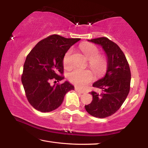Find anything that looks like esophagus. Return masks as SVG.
Returning <instances> with one entry per match:
<instances>
[{"label": "esophagus", "mask_w": 148, "mask_h": 148, "mask_svg": "<svg viewBox=\"0 0 148 148\" xmlns=\"http://www.w3.org/2000/svg\"><path fill=\"white\" fill-rule=\"evenodd\" d=\"M75 91H76L77 92H79V93H80V94H83V93H84V91H80V90H79L78 89H77V88H75Z\"/></svg>", "instance_id": "1"}]
</instances>
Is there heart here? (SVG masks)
<instances>
[{
    "label": "heart",
    "mask_w": 148,
    "mask_h": 148,
    "mask_svg": "<svg viewBox=\"0 0 148 148\" xmlns=\"http://www.w3.org/2000/svg\"><path fill=\"white\" fill-rule=\"evenodd\" d=\"M80 49L89 60V65L97 74H102L106 71L108 61L106 57L100 56L99 49L94 44L84 42L80 45ZM72 48H70L64 53L62 63L65 69L72 66ZM68 79L72 84L80 89H84L90 82L93 80V75L89 70L75 69L68 74Z\"/></svg>",
    "instance_id": "1"
}]
</instances>
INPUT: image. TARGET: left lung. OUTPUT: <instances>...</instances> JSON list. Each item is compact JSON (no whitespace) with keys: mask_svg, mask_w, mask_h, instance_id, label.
<instances>
[{"mask_svg":"<svg viewBox=\"0 0 148 148\" xmlns=\"http://www.w3.org/2000/svg\"><path fill=\"white\" fill-rule=\"evenodd\" d=\"M99 44L106 52L108 69L104 77L92 84L101 92L91 91L92 101L85 106L86 111L95 117L105 118L118 110L130 91L131 74L125 54L115 42L106 37L88 40Z\"/></svg>","mask_w":148,"mask_h":148,"instance_id":"obj_1","label":"left lung"}]
</instances>
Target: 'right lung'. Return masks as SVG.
I'll list each match as a JSON object with an SVG mask.
<instances>
[{
    "instance_id": "obj_1",
    "label": "right lung",
    "mask_w": 148,
    "mask_h": 148,
    "mask_svg": "<svg viewBox=\"0 0 148 148\" xmlns=\"http://www.w3.org/2000/svg\"><path fill=\"white\" fill-rule=\"evenodd\" d=\"M80 38H66L52 34L40 41L27 55L21 82L31 106L42 112H49L61 106L67 92L74 87L64 79V55ZM53 81L55 84L51 85Z\"/></svg>"
}]
</instances>
